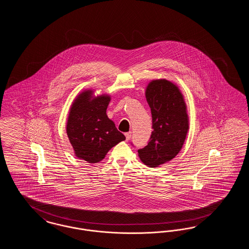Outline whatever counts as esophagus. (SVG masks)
<instances>
[{"instance_id": "1", "label": "esophagus", "mask_w": 249, "mask_h": 249, "mask_svg": "<svg viewBox=\"0 0 249 249\" xmlns=\"http://www.w3.org/2000/svg\"><path fill=\"white\" fill-rule=\"evenodd\" d=\"M125 136H126V140H127V141H129V140H130V136H131V132H130V131H129V132H126V133H125Z\"/></svg>"}]
</instances>
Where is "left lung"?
<instances>
[{
	"mask_svg": "<svg viewBox=\"0 0 249 249\" xmlns=\"http://www.w3.org/2000/svg\"><path fill=\"white\" fill-rule=\"evenodd\" d=\"M145 99L151 109L153 131L138 156L143 164L154 168L180 152L190 121L184 95L177 84L165 78L153 79L145 88Z\"/></svg>",
	"mask_w": 249,
	"mask_h": 249,
	"instance_id": "left-lung-1",
	"label": "left lung"
}]
</instances>
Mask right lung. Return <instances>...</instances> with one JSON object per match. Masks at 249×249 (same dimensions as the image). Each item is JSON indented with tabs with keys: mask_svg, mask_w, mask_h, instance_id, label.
I'll return each mask as SVG.
<instances>
[{
	"mask_svg": "<svg viewBox=\"0 0 249 249\" xmlns=\"http://www.w3.org/2000/svg\"><path fill=\"white\" fill-rule=\"evenodd\" d=\"M110 101V95L95 96L90 89L76 95L71 103L66 133L74 156L89 163L100 162L113 146L126 139L107 117Z\"/></svg>",
	"mask_w": 249,
	"mask_h": 249,
	"instance_id": "1",
	"label": "right lung"
}]
</instances>
